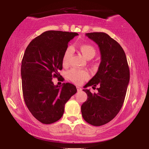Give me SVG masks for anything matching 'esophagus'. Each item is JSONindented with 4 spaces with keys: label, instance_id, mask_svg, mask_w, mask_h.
<instances>
[{
    "label": "esophagus",
    "instance_id": "obj_1",
    "mask_svg": "<svg viewBox=\"0 0 149 149\" xmlns=\"http://www.w3.org/2000/svg\"><path fill=\"white\" fill-rule=\"evenodd\" d=\"M77 91H82V89L81 88V87H77Z\"/></svg>",
    "mask_w": 149,
    "mask_h": 149
}]
</instances>
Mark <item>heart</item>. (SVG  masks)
Here are the masks:
<instances>
[{
	"label": "heart",
	"instance_id": "obj_1",
	"mask_svg": "<svg viewBox=\"0 0 149 149\" xmlns=\"http://www.w3.org/2000/svg\"><path fill=\"white\" fill-rule=\"evenodd\" d=\"M80 50L87 59H91L95 56L96 54L95 49L92 45L88 44H83L80 46ZM73 48L72 47H68L64 52L62 58V63L64 65L68 64L70 59L72 56ZM68 79L77 84H81L83 81L89 78V75L87 71L84 70H77L72 69L67 73Z\"/></svg>",
	"mask_w": 149,
	"mask_h": 149
}]
</instances>
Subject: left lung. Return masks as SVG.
Listing matches in <instances>:
<instances>
[{"instance_id":"left-lung-1","label":"left lung","mask_w":149,"mask_h":149,"mask_svg":"<svg viewBox=\"0 0 149 149\" xmlns=\"http://www.w3.org/2000/svg\"><path fill=\"white\" fill-rule=\"evenodd\" d=\"M85 35L98 45L101 62L96 74L85 85L93 88L98 85V92L83 89L87 99L81 106V113L87 123L100 126L113 119L121 110L130 82V69L125 52L115 40L104 32Z\"/></svg>"}]
</instances>
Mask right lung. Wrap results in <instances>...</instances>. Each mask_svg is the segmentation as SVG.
I'll return each mask as SVG.
<instances>
[{
	"label": "right lung",
	"mask_w": 149,
	"mask_h": 149,
	"mask_svg": "<svg viewBox=\"0 0 149 149\" xmlns=\"http://www.w3.org/2000/svg\"><path fill=\"white\" fill-rule=\"evenodd\" d=\"M76 32L49 30L34 38L24 52L21 75L24 99L32 115L44 124L58 121L64 106L77 93L74 85H55L54 77L60 78L62 58L68 43Z\"/></svg>",
	"instance_id": "right-lung-1"
}]
</instances>
